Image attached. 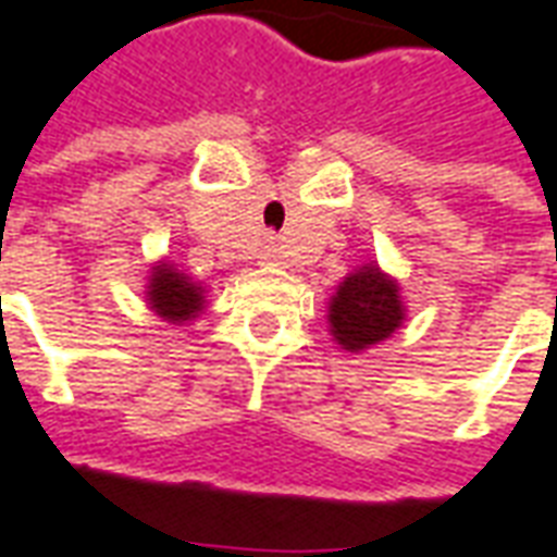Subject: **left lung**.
Returning <instances> with one entry per match:
<instances>
[{
	"instance_id": "left-lung-1",
	"label": "left lung",
	"mask_w": 557,
	"mask_h": 557,
	"mask_svg": "<svg viewBox=\"0 0 557 557\" xmlns=\"http://www.w3.org/2000/svg\"><path fill=\"white\" fill-rule=\"evenodd\" d=\"M331 334L343 349L361 351L391 337L403 322V301L394 280L367 265L343 280L331 298Z\"/></svg>"
}]
</instances>
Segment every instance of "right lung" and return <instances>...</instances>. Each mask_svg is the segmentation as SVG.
I'll list each match as a JSON object with an SVG mask.
<instances>
[{
	"mask_svg": "<svg viewBox=\"0 0 557 557\" xmlns=\"http://www.w3.org/2000/svg\"><path fill=\"white\" fill-rule=\"evenodd\" d=\"M148 301L154 313L170 322H187L202 310V289L178 274L172 265H158L148 286Z\"/></svg>",
	"mask_w": 557,
	"mask_h": 557,
	"instance_id": "add662e5",
	"label": "right lung"
}]
</instances>
